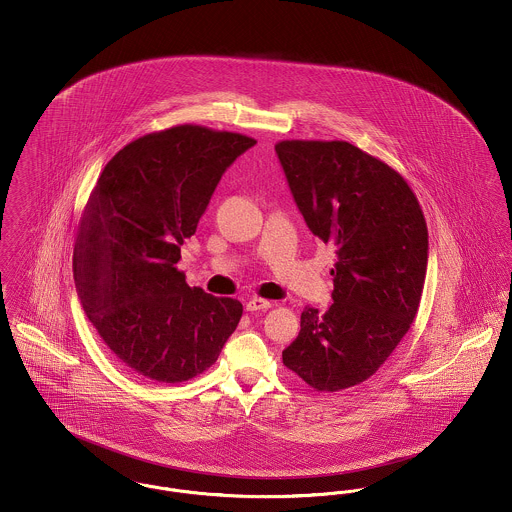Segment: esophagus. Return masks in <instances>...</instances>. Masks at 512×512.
Segmentation results:
<instances>
[{
    "label": "esophagus",
    "mask_w": 512,
    "mask_h": 512,
    "mask_svg": "<svg viewBox=\"0 0 512 512\" xmlns=\"http://www.w3.org/2000/svg\"><path fill=\"white\" fill-rule=\"evenodd\" d=\"M272 307V303L267 301V299H261V297H253V299H249L247 301V305H245V309L249 311V313H257V311H267Z\"/></svg>",
    "instance_id": "esophagus-1"
}]
</instances>
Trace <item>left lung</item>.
<instances>
[{
    "label": "left lung",
    "mask_w": 512,
    "mask_h": 512,
    "mask_svg": "<svg viewBox=\"0 0 512 512\" xmlns=\"http://www.w3.org/2000/svg\"><path fill=\"white\" fill-rule=\"evenodd\" d=\"M309 230L336 247L334 303L305 307L282 361L317 391L368 380L413 324L428 267V228L407 180L349 142L276 146Z\"/></svg>",
    "instance_id": "8db88e82"
}]
</instances>
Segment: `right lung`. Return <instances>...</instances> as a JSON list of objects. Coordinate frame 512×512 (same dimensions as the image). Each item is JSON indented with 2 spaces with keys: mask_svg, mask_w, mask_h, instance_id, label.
<instances>
[{
  "mask_svg": "<svg viewBox=\"0 0 512 512\" xmlns=\"http://www.w3.org/2000/svg\"><path fill=\"white\" fill-rule=\"evenodd\" d=\"M257 140L199 124L151 132L105 165L78 222L74 284L111 353L136 374L178 384L217 363L244 307L190 288L176 268L209 199Z\"/></svg>",
  "mask_w": 512,
  "mask_h": 512,
  "instance_id": "1",
  "label": "right lung"
}]
</instances>
